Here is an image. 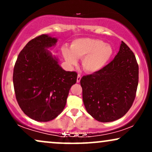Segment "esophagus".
<instances>
[{
	"label": "esophagus",
	"instance_id": "esophagus-1",
	"mask_svg": "<svg viewBox=\"0 0 152 152\" xmlns=\"http://www.w3.org/2000/svg\"><path fill=\"white\" fill-rule=\"evenodd\" d=\"M81 75L78 74V76H77V79H76V81H77V83H79L80 81H81Z\"/></svg>",
	"mask_w": 152,
	"mask_h": 152
}]
</instances>
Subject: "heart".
Masks as SVG:
<instances>
[{"instance_id":"heart-1","label":"heart","mask_w":152,"mask_h":152,"mask_svg":"<svg viewBox=\"0 0 152 152\" xmlns=\"http://www.w3.org/2000/svg\"><path fill=\"white\" fill-rule=\"evenodd\" d=\"M112 47L102 40L94 38H78L72 41L70 50L63 48L66 62L70 65L77 63L76 58H82L81 65L86 72H98L105 66L113 55Z\"/></svg>"}]
</instances>
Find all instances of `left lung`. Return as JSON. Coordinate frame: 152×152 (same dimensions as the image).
Returning <instances> with one entry per match:
<instances>
[{"label":"left lung","mask_w":152,"mask_h":152,"mask_svg":"<svg viewBox=\"0 0 152 152\" xmlns=\"http://www.w3.org/2000/svg\"><path fill=\"white\" fill-rule=\"evenodd\" d=\"M139 82V66L129 47L121 41L114 60L101 71L81 78L87 112L101 122L114 121L133 104Z\"/></svg>","instance_id":"obj_1"}]
</instances>
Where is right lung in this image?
Listing matches in <instances>:
<instances>
[{"mask_svg": "<svg viewBox=\"0 0 152 152\" xmlns=\"http://www.w3.org/2000/svg\"><path fill=\"white\" fill-rule=\"evenodd\" d=\"M57 38L43 34L29 41L19 53L13 69L15 98L20 109L37 121H49L64 110L77 74L66 71L48 48Z\"/></svg>", "mask_w": 152, "mask_h": 152, "instance_id": "obj_1", "label": "right lung"}]
</instances>
